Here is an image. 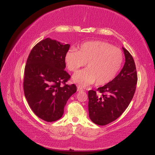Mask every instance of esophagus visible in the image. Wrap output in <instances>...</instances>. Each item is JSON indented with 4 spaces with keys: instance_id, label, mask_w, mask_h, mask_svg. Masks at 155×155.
<instances>
[{
    "instance_id": "obj_1",
    "label": "esophagus",
    "mask_w": 155,
    "mask_h": 155,
    "mask_svg": "<svg viewBox=\"0 0 155 155\" xmlns=\"http://www.w3.org/2000/svg\"><path fill=\"white\" fill-rule=\"evenodd\" d=\"M77 91H78V92H81V91H83V89L81 88V87L78 86L77 87Z\"/></svg>"
}]
</instances>
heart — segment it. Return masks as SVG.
<instances>
[{
    "label": "heart",
    "mask_w": 155,
    "mask_h": 155,
    "mask_svg": "<svg viewBox=\"0 0 155 155\" xmlns=\"http://www.w3.org/2000/svg\"><path fill=\"white\" fill-rule=\"evenodd\" d=\"M124 56L122 50L110 44L100 41L83 43L80 50L71 48L65 55L69 71L76 72L87 63L88 68L75 73L72 80L81 87L96 82L102 86L112 81L120 71Z\"/></svg>",
    "instance_id": "b5f03b06"
}]
</instances>
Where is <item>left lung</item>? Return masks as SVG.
<instances>
[{"label": "left lung", "instance_id": "8db88e82", "mask_svg": "<svg viewBox=\"0 0 155 155\" xmlns=\"http://www.w3.org/2000/svg\"><path fill=\"white\" fill-rule=\"evenodd\" d=\"M125 55L124 67L112 81L88 92V111L90 120L100 126L115 120L124 113L132 101L136 88L137 75L132 55L122 47Z\"/></svg>", "mask_w": 155, "mask_h": 155}]
</instances>
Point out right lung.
Returning <instances> with one entry per match:
<instances>
[{
	"mask_svg": "<svg viewBox=\"0 0 155 155\" xmlns=\"http://www.w3.org/2000/svg\"><path fill=\"white\" fill-rule=\"evenodd\" d=\"M69 47L68 44L47 38L33 48L27 58L23 81L25 96L34 113L46 122L60 118L67 101L77 92L74 84H65L71 77L64 70Z\"/></svg>",
	"mask_w": 155,
	"mask_h": 155,
	"instance_id": "right-lung-1",
	"label": "right lung"
}]
</instances>
